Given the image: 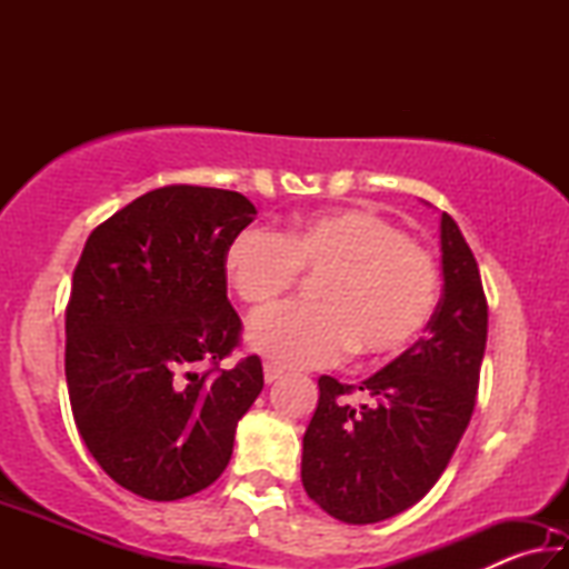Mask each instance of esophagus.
<instances>
[{"label": "esophagus", "mask_w": 569, "mask_h": 569, "mask_svg": "<svg viewBox=\"0 0 569 569\" xmlns=\"http://www.w3.org/2000/svg\"><path fill=\"white\" fill-rule=\"evenodd\" d=\"M283 377V369L278 363H273V361H266L263 363V379H266V383H273V381H278Z\"/></svg>", "instance_id": "34e87169"}]
</instances>
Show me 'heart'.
<instances>
[{
    "mask_svg": "<svg viewBox=\"0 0 569 569\" xmlns=\"http://www.w3.org/2000/svg\"><path fill=\"white\" fill-rule=\"evenodd\" d=\"M223 271L240 301L263 311L298 273L319 276L311 306H283L250 323L256 351L283 366H321L356 351L381 361L401 353L437 311L435 256L371 210L298 218L281 236L246 228L230 240Z\"/></svg>",
    "mask_w": 569,
    "mask_h": 569,
    "instance_id": "1",
    "label": "heart"
}]
</instances>
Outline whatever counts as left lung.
Returning a JSON list of instances; mask_svg holds the SVG:
<instances>
[{"instance_id": "obj_1", "label": "left lung", "mask_w": 569, "mask_h": 569, "mask_svg": "<svg viewBox=\"0 0 569 569\" xmlns=\"http://www.w3.org/2000/svg\"><path fill=\"white\" fill-rule=\"evenodd\" d=\"M445 288L427 333L359 387L319 379V407L303 435L301 481L323 512L373 525L437 485L477 401L487 346V298L475 253L441 213ZM359 388L370 397L349 405Z\"/></svg>"}]
</instances>
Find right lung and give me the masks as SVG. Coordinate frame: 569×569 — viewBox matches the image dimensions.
<instances>
[{
    "instance_id": "obj_1",
    "label": "right lung",
    "mask_w": 569,
    "mask_h": 569,
    "mask_svg": "<svg viewBox=\"0 0 569 569\" xmlns=\"http://www.w3.org/2000/svg\"><path fill=\"white\" fill-rule=\"evenodd\" d=\"M253 218L240 192L166 186L84 243L64 311L67 391L90 455L132 495L172 502L213 485L263 389L258 356L220 369L243 329L223 256Z\"/></svg>"
}]
</instances>
